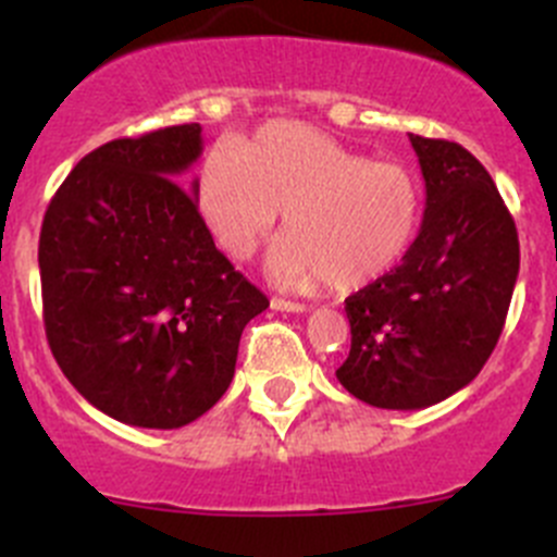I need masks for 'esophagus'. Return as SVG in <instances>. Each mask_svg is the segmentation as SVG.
Listing matches in <instances>:
<instances>
[{
	"label": "esophagus",
	"mask_w": 557,
	"mask_h": 557,
	"mask_svg": "<svg viewBox=\"0 0 557 557\" xmlns=\"http://www.w3.org/2000/svg\"><path fill=\"white\" fill-rule=\"evenodd\" d=\"M272 310H277V312H307V305H301V301H288V299H280V296H274V299H272Z\"/></svg>",
	"instance_id": "34e87169"
}]
</instances>
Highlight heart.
<instances>
[{
	"instance_id": "1",
	"label": "heart",
	"mask_w": 557,
	"mask_h": 557,
	"mask_svg": "<svg viewBox=\"0 0 557 557\" xmlns=\"http://www.w3.org/2000/svg\"><path fill=\"white\" fill-rule=\"evenodd\" d=\"M198 207L234 261L269 239L280 212L288 234L269 256V277L290 290L329 283L359 290L386 277L422 228L424 190L410 165L372 160L305 122H267L203 160Z\"/></svg>"
}]
</instances>
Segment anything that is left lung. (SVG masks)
Returning <instances> with one entry per match:
<instances>
[{"instance_id": "obj_1", "label": "left lung", "mask_w": 557, "mask_h": 557, "mask_svg": "<svg viewBox=\"0 0 557 557\" xmlns=\"http://www.w3.org/2000/svg\"><path fill=\"white\" fill-rule=\"evenodd\" d=\"M428 207L408 256L345 299L350 354L337 381L375 408L441 403L498 345L520 272L515 220L493 176L460 144L410 133Z\"/></svg>"}]
</instances>
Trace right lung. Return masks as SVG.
<instances>
[{
	"instance_id": "obj_1",
	"label": "right lung",
	"mask_w": 557,
	"mask_h": 557,
	"mask_svg": "<svg viewBox=\"0 0 557 557\" xmlns=\"http://www.w3.org/2000/svg\"><path fill=\"white\" fill-rule=\"evenodd\" d=\"M201 124L116 138L86 154L40 228L42 323L67 381L111 419L176 430L231 386L247 323L269 299L214 247L176 180Z\"/></svg>"
}]
</instances>
